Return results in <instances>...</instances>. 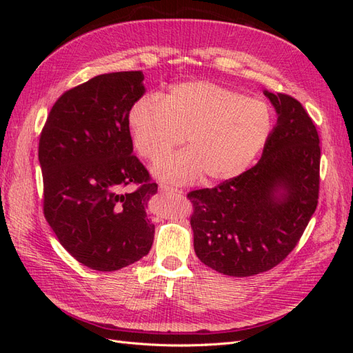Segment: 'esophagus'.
I'll return each mask as SVG.
<instances>
[{"label":"esophagus","mask_w":353,"mask_h":353,"mask_svg":"<svg viewBox=\"0 0 353 353\" xmlns=\"http://www.w3.org/2000/svg\"><path fill=\"white\" fill-rule=\"evenodd\" d=\"M160 193H181V191L178 188H174V187H169V185H160L159 187Z\"/></svg>","instance_id":"34e87169"}]
</instances>
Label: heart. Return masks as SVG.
Masks as SVG:
<instances>
[{
	"label": "heart",
	"instance_id": "heart-1",
	"mask_svg": "<svg viewBox=\"0 0 353 353\" xmlns=\"http://www.w3.org/2000/svg\"><path fill=\"white\" fill-rule=\"evenodd\" d=\"M128 128L138 154L156 160L185 137L190 150L169 154L153 174L169 184L236 178L259 156L272 131L268 104L206 81L174 85L144 95L128 110Z\"/></svg>",
	"mask_w": 353,
	"mask_h": 353
}]
</instances>
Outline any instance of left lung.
I'll use <instances>...</instances> for the list:
<instances>
[{
	"label": "left lung",
	"mask_w": 353,
	"mask_h": 353,
	"mask_svg": "<svg viewBox=\"0 0 353 353\" xmlns=\"http://www.w3.org/2000/svg\"><path fill=\"white\" fill-rule=\"evenodd\" d=\"M276 125L258 163L215 188L188 193L197 258L223 275L250 276L287 258L314 215L319 191V138L303 105L263 91Z\"/></svg>",
	"instance_id": "obj_1"
}]
</instances>
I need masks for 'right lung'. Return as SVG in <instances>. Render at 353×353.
Returning <instances> with one entry per match:
<instances>
[{
	"instance_id": "obj_1",
	"label": "right lung",
	"mask_w": 353,
	"mask_h": 353,
	"mask_svg": "<svg viewBox=\"0 0 353 353\" xmlns=\"http://www.w3.org/2000/svg\"><path fill=\"white\" fill-rule=\"evenodd\" d=\"M141 70L99 74L66 91L41 132L44 215L60 244L95 271H117L152 249L145 208L157 184L137 156L128 110L141 99ZM138 183L132 194L121 190Z\"/></svg>"
}]
</instances>
